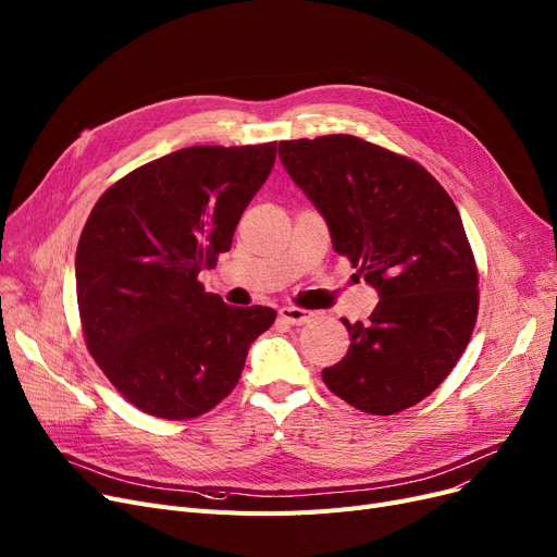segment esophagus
Wrapping results in <instances>:
<instances>
[{
  "mask_svg": "<svg viewBox=\"0 0 557 557\" xmlns=\"http://www.w3.org/2000/svg\"><path fill=\"white\" fill-rule=\"evenodd\" d=\"M313 313L307 311V309H300V307H282L280 309V319L284 323H292V325H305L311 321Z\"/></svg>",
  "mask_w": 557,
  "mask_h": 557,
  "instance_id": "34e87169",
  "label": "esophagus"
}]
</instances>
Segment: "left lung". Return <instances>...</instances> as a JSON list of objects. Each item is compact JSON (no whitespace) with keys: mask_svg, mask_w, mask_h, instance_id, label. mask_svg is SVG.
Listing matches in <instances>:
<instances>
[{"mask_svg":"<svg viewBox=\"0 0 557 557\" xmlns=\"http://www.w3.org/2000/svg\"><path fill=\"white\" fill-rule=\"evenodd\" d=\"M280 159L380 296L367 323L344 319L350 348L323 382L361 412H403L446 380L478 319L459 211L421 163L350 134L282 140Z\"/></svg>","mask_w":557,"mask_h":557,"instance_id":"8db88e82","label":"left lung"}]
</instances>
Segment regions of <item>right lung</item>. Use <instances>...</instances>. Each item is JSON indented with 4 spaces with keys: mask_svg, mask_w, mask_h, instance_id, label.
<instances>
[{
    "mask_svg": "<svg viewBox=\"0 0 557 557\" xmlns=\"http://www.w3.org/2000/svg\"><path fill=\"white\" fill-rule=\"evenodd\" d=\"M277 143L193 145L145 163L95 202L77 246L86 346L140 412L184 421L236 386L248 348L275 321L271 307H230L207 294L213 269Z\"/></svg>",
    "mask_w": 557,
    "mask_h": 557,
    "instance_id": "right-lung-1",
    "label": "right lung"
}]
</instances>
